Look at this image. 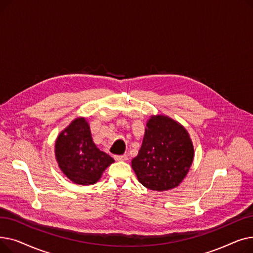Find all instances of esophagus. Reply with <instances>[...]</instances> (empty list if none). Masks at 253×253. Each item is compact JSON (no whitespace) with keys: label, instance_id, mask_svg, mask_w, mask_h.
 Masks as SVG:
<instances>
[{"label":"esophagus","instance_id":"1","mask_svg":"<svg viewBox=\"0 0 253 253\" xmlns=\"http://www.w3.org/2000/svg\"><path fill=\"white\" fill-rule=\"evenodd\" d=\"M128 159L127 155H121V156H115V160L119 162H124Z\"/></svg>","mask_w":253,"mask_h":253}]
</instances>
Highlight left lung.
<instances>
[{
	"instance_id": "1",
	"label": "left lung",
	"mask_w": 253,
	"mask_h": 253,
	"mask_svg": "<svg viewBox=\"0 0 253 253\" xmlns=\"http://www.w3.org/2000/svg\"><path fill=\"white\" fill-rule=\"evenodd\" d=\"M194 160V147L187 129L167 116H151L141 148L132 160L138 181L153 191L176 188Z\"/></svg>"
}]
</instances>
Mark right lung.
Wrapping results in <instances>:
<instances>
[{
  "mask_svg": "<svg viewBox=\"0 0 253 253\" xmlns=\"http://www.w3.org/2000/svg\"><path fill=\"white\" fill-rule=\"evenodd\" d=\"M55 157L63 174L77 184L97 182L114 159L92 140L90 126L83 117L75 119L55 141Z\"/></svg>",
  "mask_w": 253,
  "mask_h": 253,
  "instance_id": "add662e5",
  "label": "right lung"
}]
</instances>
